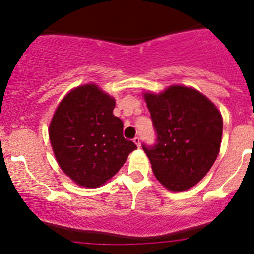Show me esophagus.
I'll list each match as a JSON object with an SVG mask.
<instances>
[{
    "mask_svg": "<svg viewBox=\"0 0 254 254\" xmlns=\"http://www.w3.org/2000/svg\"><path fill=\"white\" fill-rule=\"evenodd\" d=\"M133 142H135V144L137 145V147H141V139H139V137H135L133 138Z\"/></svg>",
    "mask_w": 254,
    "mask_h": 254,
    "instance_id": "34e87169",
    "label": "esophagus"
}]
</instances>
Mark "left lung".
<instances>
[{
  "mask_svg": "<svg viewBox=\"0 0 254 254\" xmlns=\"http://www.w3.org/2000/svg\"><path fill=\"white\" fill-rule=\"evenodd\" d=\"M156 143L142 144L154 176L168 190L182 192L208 173L218 155L223 121L205 95L185 86L160 94L144 93Z\"/></svg>",
  "mask_w": 254,
  "mask_h": 254,
  "instance_id": "8db88e82",
  "label": "left lung"
}]
</instances>
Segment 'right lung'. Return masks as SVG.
<instances>
[{
	"mask_svg": "<svg viewBox=\"0 0 254 254\" xmlns=\"http://www.w3.org/2000/svg\"><path fill=\"white\" fill-rule=\"evenodd\" d=\"M116 101L97 84L70 90L58 105L49 137L61 170L83 188H98L121 170L137 149L113 116Z\"/></svg>",
	"mask_w": 254,
	"mask_h": 254,
	"instance_id": "obj_1",
	"label": "right lung"
}]
</instances>
